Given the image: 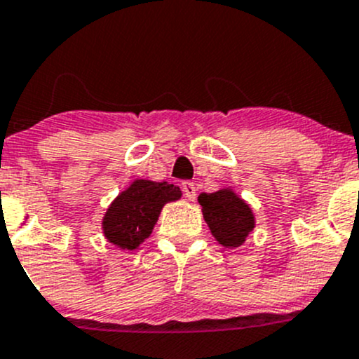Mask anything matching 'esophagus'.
<instances>
[{
	"label": "esophagus",
	"mask_w": 359,
	"mask_h": 359,
	"mask_svg": "<svg viewBox=\"0 0 359 359\" xmlns=\"http://www.w3.org/2000/svg\"><path fill=\"white\" fill-rule=\"evenodd\" d=\"M181 188H183L184 197H187L188 201H195V197H197V188H195V184L191 183V181H184V183L181 184Z\"/></svg>",
	"instance_id": "esophagus-1"
}]
</instances>
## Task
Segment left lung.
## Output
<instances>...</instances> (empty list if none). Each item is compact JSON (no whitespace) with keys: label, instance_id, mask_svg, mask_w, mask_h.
<instances>
[{"label":"left lung","instance_id":"8db88e82","mask_svg":"<svg viewBox=\"0 0 359 359\" xmlns=\"http://www.w3.org/2000/svg\"><path fill=\"white\" fill-rule=\"evenodd\" d=\"M198 204L214 238L228 249L240 247L256 228L252 209L231 188L198 195Z\"/></svg>","mask_w":359,"mask_h":359}]
</instances>
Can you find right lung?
Instances as JSON below:
<instances>
[{
    "instance_id": "1",
    "label": "right lung",
    "mask_w": 359,
    "mask_h": 359,
    "mask_svg": "<svg viewBox=\"0 0 359 359\" xmlns=\"http://www.w3.org/2000/svg\"><path fill=\"white\" fill-rule=\"evenodd\" d=\"M181 198V190L168 181L135 180L121 191L103 216V235L112 245L135 250L152 233L161 210Z\"/></svg>"
}]
</instances>
